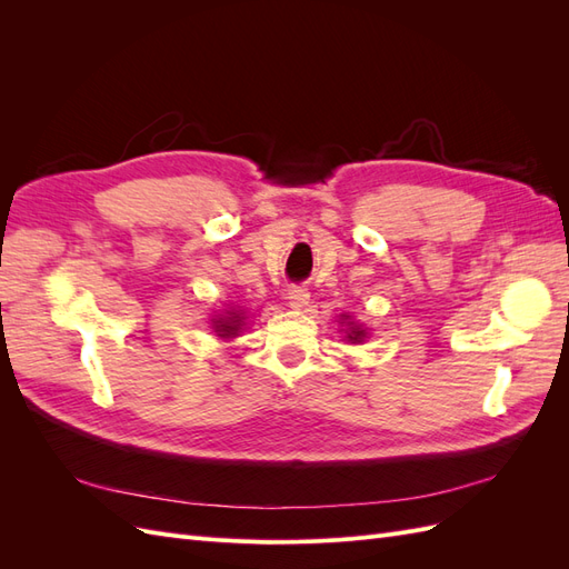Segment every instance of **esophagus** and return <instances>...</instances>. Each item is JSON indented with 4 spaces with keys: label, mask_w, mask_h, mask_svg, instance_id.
I'll use <instances>...</instances> for the list:
<instances>
[{
    "label": "esophagus",
    "mask_w": 569,
    "mask_h": 569,
    "mask_svg": "<svg viewBox=\"0 0 569 569\" xmlns=\"http://www.w3.org/2000/svg\"><path fill=\"white\" fill-rule=\"evenodd\" d=\"M287 301L291 308H303V306H308V301H311V295H308V289H303V287H289Z\"/></svg>",
    "instance_id": "34e87169"
}]
</instances>
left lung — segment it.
Returning a JSON list of instances; mask_svg holds the SVG:
<instances>
[{
  "instance_id": "1",
  "label": "left lung",
  "mask_w": 569,
  "mask_h": 569,
  "mask_svg": "<svg viewBox=\"0 0 569 569\" xmlns=\"http://www.w3.org/2000/svg\"><path fill=\"white\" fill-rule=\"evenodd\" d=\"M351 332H353V337H349L351 341H358L360 337H363V330H351Z\"/></svg>"
}]
</instances>
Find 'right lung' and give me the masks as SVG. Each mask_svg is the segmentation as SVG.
<instances>
[{"label":"right lung","mask_w":569,"mask_h":569,"mask_svg":"<svg viewBox=\"0 0 569 569\" xmlns=\"http://www.w3.org/2000/svg\"><path fill=\"white\" fill-rule=\"evenodd\" d=\"M239 322H242V318H239V313H232V318H230V320H226L222 325H218V332H222L220 337H230V335H234V332H237V327H239Z\"/></svg>","instance_id":"add662e5"}]
</instances>
